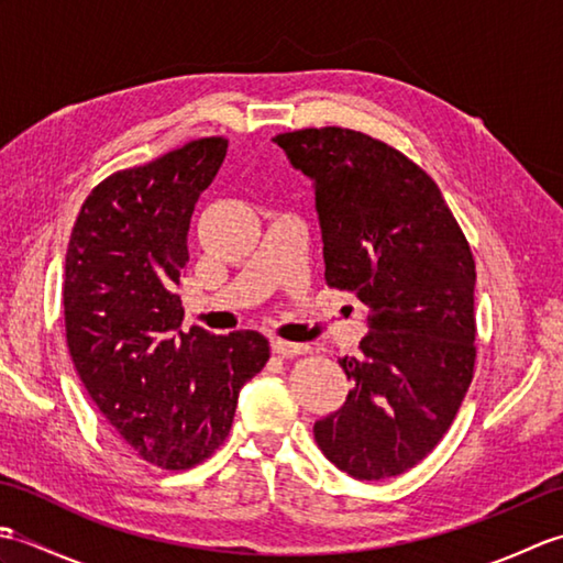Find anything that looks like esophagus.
I'll list each match as a JSON object with an SVG mask.
<instances>
[{
	"label": "esophagus",
	"mask_w": 563,
	"mask_h": 563,
	"mask_svg": "<svg viewBox=\"0 0 563 563\" xmlns=\"http://www.w3.org/2000/svg\"><path fill=\"white\" fill-rule=\"evenodd\" d=\"M271 349H273V353H278L283 357H297V355H307L309 351H312L307 343H292V341H283V339H273Z\"/></svg>",
	"instance_id": "34e87169"
}]
</instances>
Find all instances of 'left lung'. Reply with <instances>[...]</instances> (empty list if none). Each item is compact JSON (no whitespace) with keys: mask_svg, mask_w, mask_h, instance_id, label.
Returning a JSON list of instances; mask_svg holds the SVG:
<instances>
[{"mask_svg":"<svg viewBox=\"0 0 563 563\" xmlns=\"http://www.w3.org/2000/svg\"><path fill=\"white\" fill-rule=\"evenodd\" d=\"M273 142L314 184L329 288L367 307L361 355L339 361L353 389L314 440L355 479L399 476L433 452L472 385L470 242L433 178L385 142L349 128Z\"/></svg>","mask_w":563,"mask_h":563,"instance_id":"obj_1","label":"left lung"}]
</instances>
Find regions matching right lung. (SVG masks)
I'll use <instances>...</instances> for the list:
<instances>
[{"instance_id": "obj_1", "label": "right lung", "mask_w": 563, "mask_h": 563, "mask_svg": "<svg viewBox=\"0 0 563 563\" xmlns=\"http://www.w3.org/2000/svg\"><path fill=\"white\" fill-rule=\"evenodd\" d=\"M224 154V137H200L103 178L65 258L67 349L84 389L142 460L172 472L222 445L239 389L271 357L258 331H181L190 214Z\"/></svg>"}]
</instances>
